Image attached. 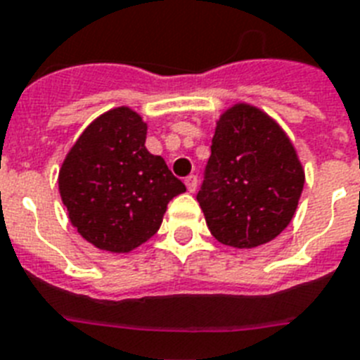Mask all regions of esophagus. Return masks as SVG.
Returning a JSON list of instances; mask_svg holds the SVG:
<instances>
[{
	"instance_id": "obj_1",
	"label": "esophagus",
	"mask_w": 360,
	"mask_h": 360,
	"mask_svg": "<svg viewBox=\"0 0 360 360\" xmlns=\"http://www.w3.org/2000/svg\"><path fill=\"white\" fill-rule=\"evenodd\" d=\"M186 186H187V191L189 193H195L197 191V186H198V178L195 174H189L186 178Z\"/></svg>"
}]
</instances>
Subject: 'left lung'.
I'll return each mask as SVG.
<instances>
[{
	"label": "left lung",
	"instance_id": "obj_1",
	"mask_svg": "<svg viewBox=\"0 0 360 360\" xmlns=\"http://www.w3.org/2000/svg\"><path fill=\"white\" fill-rule=\"evenodd\" d=\"M304 182L283 130L261 110L236 105L217 123L197 200L217 240L254 248L289 226Z\"/></svg>",
	"mask_w": 360,
	"mask_h": 360
}]
</instances>
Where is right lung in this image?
I'll list each match as a JSON object with an SVG mask.
<instances>
[{"label": "right lung", "instance_id": "right-lung-1", "mask_svg": "<svg viewBox=\"0 0 360 360\" xmlns=\"http://www.w3.org/2000/svg\"><path fill=\"white\" fill-rule=\"evenodd\" d=\"M147 124L127 106L103 114L70 150L58 189L71 224L106 252H130L160 230L169 200L186 191L145 147Z\"/></svg>", "mask_w": 360, "mask_h": 360}]
</instances>
